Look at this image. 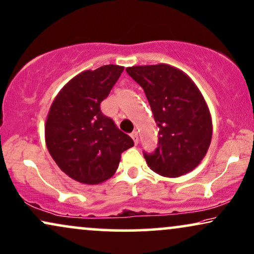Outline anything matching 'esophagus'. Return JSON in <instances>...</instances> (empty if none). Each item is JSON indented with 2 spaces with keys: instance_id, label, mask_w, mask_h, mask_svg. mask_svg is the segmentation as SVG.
<instances>
[{
  "instance_id": "esophagus-1",
  "label": "esophagus",
  "mask_w": 254,
  "mask_h": 254,
  "mask_svg": "<svg viewBox=\"0 0 254 254\" xmlns=\"http://www.w3.org/2000/svg\"><path fill=\"white\" fill-rule=\"evenodd\" d=\"M130 136H131V139L134 140V143L137 144V142H139V134H137V131H136V130L131 131Z\"/></svg>"
}]
</instances>
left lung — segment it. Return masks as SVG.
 Segmentation results:
<instances>
[{
	"label": "left lung",
	"mask_w": 254,
	"mask_h": 254,
	"mask_svg": "<svg viewBox=\"0 0 254 254\" xmlns=\"http://www.w3.org/2000/svg\"><path fill=\"white\" fill-rule=\"evenodd\" d=\"M143 88L159 127L157 147L143 151L150 169L164 177L191 171L211 142L209 110L196 85L179 68L167 64L126 68Z\"/></svg>",
	"instance_id": "8db88e82"
}]
</instances>
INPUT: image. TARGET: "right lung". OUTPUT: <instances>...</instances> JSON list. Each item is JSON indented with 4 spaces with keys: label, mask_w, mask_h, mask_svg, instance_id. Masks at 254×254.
<instances>
[{
    "label": "right lung",
    "mask_w": 254,
    "mask_h": 254,
    "mask_svg": "<svg viewBox=\"0 0 254 254\" xmlns=\"http://www.w3.org/2000/svg\"><path fill=\"white\" fill-rule=\"evenodd\" d=\"M124 67L104 65L75 75L59 92L49 112L45 140L49 153L71 179L98 184L114 175L121 154L133 147L100 110Z\"/></svg>",
    "instance_id": "obj_1"
}]
</instances>
